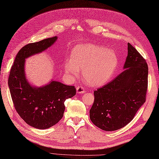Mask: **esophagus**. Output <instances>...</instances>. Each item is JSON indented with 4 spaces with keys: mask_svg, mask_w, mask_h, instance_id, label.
Instances as JSON below:
<instances>
[{
    "mask_svg": "<svg viewBox=\"0 0 159 159\" xmlns=\"http://www.w3.org/2000/svg\"><path fill=\"white\" fill-rule=\"evenodd\" d=\"M76 91H77V93H84L85 92L84 88L83 86H81V85H79L77 87Z\"/></svg>",
    "mask_w": 159,
    "mask_h": 159,
    "instance_id": "esophagus-1",
    "label": "esophagus"
}]
</instances>
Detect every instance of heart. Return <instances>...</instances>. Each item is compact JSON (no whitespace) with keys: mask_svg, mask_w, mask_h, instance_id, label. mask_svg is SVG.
<instances>
[{"mask_svg":"<svg viewBox=\"0 0 159 159\" xmlns=\"http://www.w3.org/2000/svg\"><path fill=\"white\" fill-rule=\"evenodd\" d=\"M117 65V56L112 50L84 44L74 48L71 60L66 62L64 68L67 73L74 76L83 71V78L86 84L99 86L111 80Z\"/></svg>","mask_w":159,"mask_h":159,"instance_id":"b5f03b06","label":"heart"}]
</instances>
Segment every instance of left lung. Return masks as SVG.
Listing matches in <instances>:
<instances>
[{
  "mask_svg": "<svg viewBox=\"0 0 159 159\" xmlns=\"http://www.w3.org/2000/svg\"><path fill=\"white\" fill-rule=\"evenodd\" d=\"M124 69L116 78L94 91L91 121L106 131H116L131 122L145 102L148 87L146 60L128 43Z\"/></svg>",
  "mask_w": 159,
  "mask_h": 159,
  "instance_id": "left-lung-1",
  "label": "left lung"
}]
</instances>
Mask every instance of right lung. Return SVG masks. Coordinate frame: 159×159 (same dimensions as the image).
<instances>
[{"label":"right lung","instance_id":"1","mask_svg":"<svg viewBox=\"0 0 159 159\" xmlns=\"http://www.w3.org/2000/svg\"><path fill=\"white\" fill-rule=\"evenodd\" d=\"M56 36L30 43L19 50L8 77V87L15 109L31 127L48 129L60 121L65 111V101L75 95L74 86L52 81L42 87L28 83L25 71V59L50 47Z\"/></svg>","mask_w":159,"mask_h":159}]
</instances>
